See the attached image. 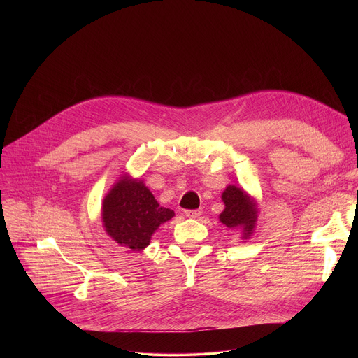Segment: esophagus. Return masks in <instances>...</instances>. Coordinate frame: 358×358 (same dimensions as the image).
I'll use <instances>...</instances> for the list:
<instances>
[{"label": "esophagus", "mask_w": 358, "mask_h": 358, "mask_svg": "<svg viewBox=\"0 0 358 358\" xmlns=\"http://www.w3.org/2000/svg\"><path fill=\"white\" fill-rule=\"evenodd\" d=\"M184 214H185V217H188V218H199L201 214H202V211H201V210H187V211H184Z\"/></svg>", "instance_id": "obj_1"}]
</instances>
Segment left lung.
Listing matches in <instances>:
<instances>
[{
  "label": "left lung",
  "instance_id": "8db88e82",
  "mask_svg": "<svg viewBox=\"0 0 358 358\" xmlns=\"http://www.w3.org/2000/svg\"><path fill=\"white\" fill-rule=\"evenodd\" d=\"M222 201L225 203V210L221 213L220 221L228 228H242V238L248 239L258 220L257 201L235 185H228L225 188Z\"/></svg>",
  "mask_w": 358,
  "mask_h": 358
}]
</instances>
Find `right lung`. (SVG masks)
<instances>
[{
    "label": "right lung",
    "instance_id": "obj_1",
    "mask_svg": "<svg viewBox=\"0 0 358 358\" xmlns=\"http://www.w3.org/2000/svg\"><path fill=\"white\" fill-rule=\"evenodd\" d=\"M174 211L162 207L141 180L124 174L101 202V220L108 235L131 250L144 249L156 229Z\"/></svg>",
    "mask_w": 358,
    "mask_h": 358
}]
</instances>
